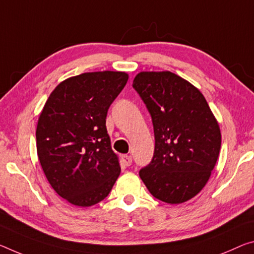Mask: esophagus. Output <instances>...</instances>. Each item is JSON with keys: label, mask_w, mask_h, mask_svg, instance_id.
<instances>
[{"label": "esophagus", "mask_w": 254, "mask_h": 254, "mask_svg": "<svg viewBox=\"0 0 254 254\" xmlns=\"http://www.w3.org/2000/svg\"><path fill=\"white\" fill-rule=\"evenodd\" d=\"M121 159H122V163L124 165H127V166H130V165L132 164V157L128 155H122Z\"/></svg>", "instance_id": "34e87169"}]
</instances>
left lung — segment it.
Wrapping results in <instances>:
<instances>
[{"label":"left lung","mask_w":254,"mask_h":254,"mask_svg":"<svg viewBox=\"0 0 254 254\" xmlns=\"http://www.w3.org/2000/svg\"><path fill=\"white\" fill-rule=\"evenodd\" d=\"M132 86L155 132L154 157L140 178L155 198L183 203L210 178L220 150L219 124L198 88L173 72H140Z\"/></svg>","instance_id":"obj_1"}]
</instances>
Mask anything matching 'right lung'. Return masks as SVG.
<instances>
[{"mask_svg": "<svg viewBox=\"0 0 254 254\" xmlns=\"http://www.w3.org/2000/svg\"><path fill=\"white\" fill-rule=\"evenodd\" d=\"M127 79L120 71L71 76L56 86L40 113L36 130L40 165L54 191L74 206L100 202L119 178L106 115Z\"/></svg>", "mask_w": 254, "mask_h": 254, "instance_id": "obj_1", "label": "right lung"}]
</instances>
